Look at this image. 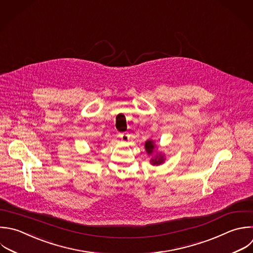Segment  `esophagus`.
Here are the masks:
<instances>
[{
  "label": "esophagus",
  "instance_id": "obj_1",
  "mask_svg": "<svg viewBox=\"0 0 253 253\" xmlns=\"http://www.w3.org/2000/svg\"><path fill=\"white\" fill-rule=\"evenodd\" d=\"M120 137L122 138L123 141H126V140H128L129 135L127 132H123V133H120Z\"/></svg>",
  "mask_w": 253,
  "mask_h": 253
}]
</instances>
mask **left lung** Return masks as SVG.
Listing matches in <instances>:
<instances>
[{
    "label": "left lung",
    "instance_id": "1",
    "mask_svg": "<svg viewBox=\"0 0 253 253\" xmlns=\"http://www.w3.org/2000/svg\"><path fill=\"white\" fill-rule=\"evenodd\" d=\"M153 148H154V143H153L151 140H147V141L145 142V149H146V151L148 152V154H151V153H152ZM151 162H152L154 165L160 164V163L163 162V157L160 156V157L158 158V157L156 156V158L151 159Z\"/></svg>",
    "mask_w": 253,
    "mask_h": 253
}]
</instances>
